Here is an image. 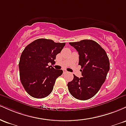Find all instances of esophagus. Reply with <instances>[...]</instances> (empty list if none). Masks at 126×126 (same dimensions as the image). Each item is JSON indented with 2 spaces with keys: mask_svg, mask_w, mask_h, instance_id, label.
I'll list each match as a JSON object with an SVG mask.
<instances>
[{
  "mask_svg": "<svg viewBox=\"0 0 126 126\" xmlns=\"http://www.w3.org/2000/svg\"><path fill=\"white\" fill-rule=\"evenodd\" d=\"M63 73H67V70H65V69H63Z\"/></svg>",
  "mask_w": 126,
  "mask_h": 126,
  "instance_id": "1",
  "label": "esophagus"
}]
</instances>
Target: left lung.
I'll use <instances>...</instances> for the list:
<instances>
[{
	"mask_svg": "<svg viewBox=\"0 0 126 126\" xmlns=\"http://www.w3.org/2000/svg\"><path fill=\"white\" fill-rule=\"evenodd\" d=\"M77 50L79 65L82 77L73 75V79L67 83L68 89L73 97L87 100L99 91L110 70V62L106 52L100 45L91 40L69 43Z\"/></svg>",
	"mask_w": 126,
	"mask_h": 126,
	"instance_id": "obj_1",
	"label": "left lung"
}]
</instances>
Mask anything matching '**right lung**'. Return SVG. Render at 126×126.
Masks as SVG:
<instances>
[{
    "instance_id": "obj_1",
    "label": "right lung",
    "mask_w": 126,
    "mask_h": 126,
    "mask_svg": "<svg viewBox=\"0 0 126 126\" xmlns=\"http://www.w3.org/2000/svg\"><path fill=\"white\" fill-rule=\"evenodd\" d=\"M66 43L40 38L25 47L19 63L20 80L29 95L43 98L51 94L56 79L63 73L48 63H54Z\"/></svg>"
}]
</instances>
